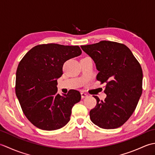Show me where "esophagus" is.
I'll return each mask as SVG.
<instances>
[{
  "mask_svg": "<svg viewBox=\"0 0 155 155\" xmlns=\"http://www.w3.org/2000/svg\"><path fill=\"white\" fill-rule=\"evenodd\" d=\"M81 98H86V97H88V94H86V93H81Z\"/></svg>",
  "mask_w": 155,
  "mask_h": 155,
  "instance_id": "1",
  "label": "esophagus"
}]
</instances>
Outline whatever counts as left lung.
Returning <instances> with one entry per match:
<instances>
[{
	"instance_id": "obj_1",
	"label": "left lung",
	"mask_w": 155,
	"mask_h": 155,
	"mask_svg": "<svg viewBox=\"0 0 155 155\" xmlns=\"http://www.w3.org/2000/svg\"><path fill=\"white\" fill-rule=\"evenodd\" d=\"M92 58L99 71L97 79L106 83L104 101L97 96V105L90 111L93 123L104 129H113L126 123L135 110L143 92L140 64L126 45L102 41L81 46Z\"/></svg>"
}]
</instances>
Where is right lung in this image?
<instances>
[{"label":"right lung","instance_id":"right-lung-1","mask_svg":"<svg viewBox=\"0 0 155 155\" xmlns=\"http://www.w3.org/2000/svg\"><path fill=\"white\" fill-rule=\"evenodd\" d=\"M82 51L78 46L43 44L31 48L18 65L15 93L25 115L45 130L63 127L70 120L72 108L81 101L79 91L57 93V79L64 62Z\"/></svg>","mask_w":155,"mask_h":155}]
</instances>
